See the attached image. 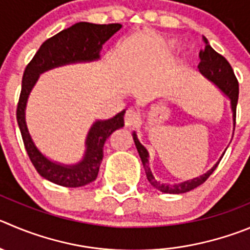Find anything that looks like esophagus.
Instances as JSON below:
<instances>
[{
    "mask_svg": "<svg viewBox=\"0 0 250 250\" xmlns=\"http://www.w3.org/2000/svg\"><path fill=\"white\" fill-rule=\"evenodd\" d=\"M141 123V114L133 108H128L125 114V125L127 127H136Z\"/></svg>",
    "mask_w": 250,
    "mask_h": 250,
    "instance_id": "esophagus-1",
    "label": "esophagus"
}]
</instances>
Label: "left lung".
<instances>
[{"instance_id": "left-lung-1", "label": "left lung", "mask_w": 250, "mask_h": 250, "mask_svg": "<svg viewBox=\"0 0 250 250\" xmlns=\"http://www.w3.org/2000/svg\"><path fill=\"white\" fill-rule=\"evenodd\" d=\"M205 43V49L200 51V64H199V70L202 75L206 76L208 80H211L212 83H216L223 92L227 95L230 99V104H232V111H233V121H234V127H235V116H237V102H238V95H239V86H238V80L234 75V71H233L232 66H230L229 62H227L225 57H222L221 54H218L213 48L208 44L207 39L202 38ZM133 139H134V143H136L137 150L139 153V157H141L142 163H143L144 170H146V179H148L149 183L151 184V186H154L155 188L160 190L162 192L165 193H184L188 192V191L192 190V188H197V186L202 185L207 179L209 178V175L214 171V169L217 167V165L220 164V162L217 163L208 172H206L205 175L200 176L197 179H193L191 181H185L183 184H179V185L169 186L164 185V184H160L159 181H157L154 179V176L151 175L150 167H149L148 163V151L141 144V142L138 141L136 134H133Z\"/></svg>"}]
</instances>
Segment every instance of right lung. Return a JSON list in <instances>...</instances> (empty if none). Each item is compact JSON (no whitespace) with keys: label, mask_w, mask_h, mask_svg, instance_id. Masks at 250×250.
Here are the masks:
<instances>
[{"label":"right lung","mask_w":250,"mask_h":250,"mask_svg":"<svg viewBox=\"0 0 250 250\" xmlns=\"http://www.w3.org/2000/svg\"><path fill=\"white\" fill-rule=\"evenodd\" d=\"M122 28L120 23L93 24L80 22L62 30L46 39L33 59L25 66L22 78V90L17 104V122L22 134L23 144L30 162L38 174L46 180L65 188H80L96 180L104 158V142L114 130L125 125V111L107 121H99L91 127L86 141L85 158L74 167H62L51 163L39 153L28 133L24 121V108L28 95L36 83L38 75L45 70L75 62H91L99 59L102 44L106 43Z\"/></svg>","instance_id":"right-lung-1"}]
</instances>
